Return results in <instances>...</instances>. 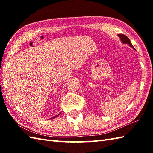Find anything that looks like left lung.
Listing matches in <instances>:
<instances>
[{
  "instance_id": "left-lung-1",
  "label": "left lung",
  "mask_w": 153,
  "mask_h": 153,
  "mask_svg": "<svg viewBox=\"0 0 153 153\" xmlns=\"http://www.w3.org/2000/svg\"><path fill=\"white\" fill-rule=\"evenodd\" d=\"M118 36H119V37L120 38V40L122 41V42L123 43H124V44H128V45H129V46H130L131 47H132L133 48H134V49H135V48H134V46H133V45H132L130 40H129V39L128 37L126 36V35H123V34H119ZM135 50H136V49H135Z\"/></svg>"
}]
</instances>
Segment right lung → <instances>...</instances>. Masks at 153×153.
<instances>
[{
    "label": "right lung",
    "instance_id": "right-lung-1",
    "mask_svg": "<svg viewBox=\"0 0 153 153\" xmlns=\"http://www.w3.org/2000/svg\"><path fill=\"white\" fill-rule=\"evenodd\" d=\"M60 114H58L57 116H54V117H53V118H51V119H53V118H54L55 117H57L58 115H60Z\"/></svg>",
    "mask_w": 153,
    "mask_h": 153
}]
</instances>
